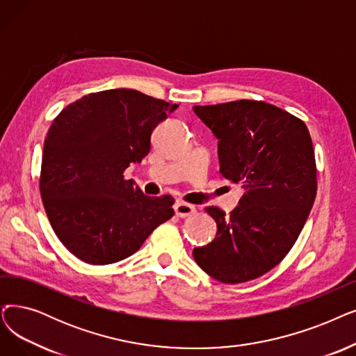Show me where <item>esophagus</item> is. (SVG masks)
Segmentation results:
<instances>
[{
    "label": "esophagus",
    "mask_w": 356,
    "mask_h": 356,
    "mask_svg": "<svg viewBox=\"0 0 356 356\" xmlns=\"http://www.w3.org/2000/svg\"><path fill=\"white\" fill-rule=\"evenodd\" d=\"M175 212H176L177 216H180V218H184V216H189V215L195 213L196 208L191 204L181 202V200H179V202L175 205Z\"/></svg>",
    "instance_id": "esophagus-1"
}]
</instances>
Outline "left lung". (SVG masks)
Here are the masks:
<instances>
[{
    "label": "left lung",
    "mask_w": 356,
    "mask_h": 356,
    "mask_svg": "<svg viewBox=\"0 0 356 356\" xmlns=\"http://www.w3.org/2000/svg\"><path fill=\"white\" fill-rule=\"evenodd\" d=\"M193 112L218 138L221 175L245 191L228 215L205 208L216 237L195 247V261L222 284L256 280L288 254L313 208L310 132L301 119L257 100L195 106Z\"/></svg>",
    "instance_id": "8db88e82"
}]
</instances>
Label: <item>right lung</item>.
I'll list each match as a JSON object with an SVG mask.
<instances>
[{
  "label": "right lung",
  "instance_id": "add662e5",
  "mask_svg": "<svg viewBox=\"0 0 356 356\" xmlns=\"http://www.w3.org/2000/svg\"><path fill=\"white\" fill-rule=\"evenodd\" d=\"M177 107L115 88L90 92L54 119L39 188L56 237L75 257L90 265L127 259L175 215L172 196H147L123 172L141 163L152 131Z\"/></svg>",
  "mask_w": 356,
  "mask_h": 356
}]
</instances>
